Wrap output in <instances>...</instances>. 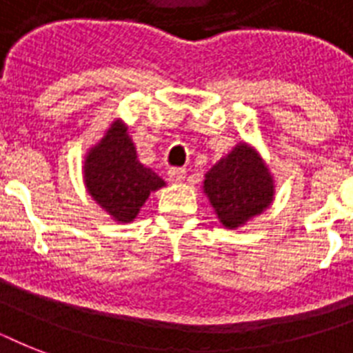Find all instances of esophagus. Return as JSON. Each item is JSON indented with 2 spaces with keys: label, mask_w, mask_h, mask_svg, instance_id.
I'll return each mask as SVG.
<instances>
[{
  "label": "esophagus",
  "mask_w": 353,
  "mask_h": 353,
  "mask_svg": "<svg viewBox=\"0 0 353 353\" xmlns=\"http://www.w3.org/2000/svg\"><path fill=\"white\" fill-rule=\"evenodd\" d=\"M166 176H168V181L170 183H181L187 177V170L185 168H170Z\"/></svg>",
  "instance_id": "obj_1"
}]
</instances>
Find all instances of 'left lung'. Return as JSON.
<instances>
[{"mask_svg": "<svg viewBox=\"0 0 353 353\" xmlns=\"http://www.w3.org/2000/svg\"><path fill=\"white\" fill-rule=\"evenodd\" d=\"M201 188L221 225L231 231L265 212L274 199L273 174L260 152L245 141L212 165Z\"/></svg>", "mask_w": 353, "mask_h": 353, "instance_id": "8db88e82", "label": "left lung"}]
</instances>
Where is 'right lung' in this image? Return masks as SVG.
Segmentation results:
<instances>
[{
	"label": "right lung",
	"mask_w": 353,
	"mask_h": 353,
	"mask_svg": "<svg viewBox=\"0 0 353 353\" xmlns=\"http://www.w3.org/2000/svg\"><path fill=\"white\" fill-rule=\"evenodd\" d=\"M82 176L93 201L117 223H132L150 194L166 185L137 159V150L122 119H113L101 141L85 152Z\"/></svg>",
	"instance_id": "add662e5"
}]
</instances>
